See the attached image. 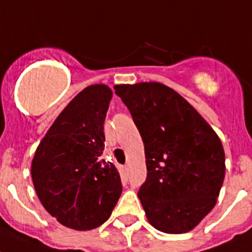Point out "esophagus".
<instances>
[{
  "label": "esophagus",
  "mask_w": 252,
  "mask_h": 252,
  "mask_svg": "<svg viewBox=\"0 0 252 252\" xmlns=\"http://www.w3.org/2000/svg\"><path fill=\"white\" fill-rule=\"evenodd\" d=\"M120 173H122V175L124 177V178H126V177H128V168H126V165L120 166Z\"/></svg>",
  "instance_id": "esophagus-1"
}]
</instances>
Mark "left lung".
<instances>
[{
  "mask_svg": "<svg viewBox=\"0 0 252 252\" xmlns=\"http://www.w3.org/2000/svg\"><path fill=\"white\" fill-rule=\"evenodd\" d=\"M145 145L147 178L138 197L152 227L193 229L217 204L225 175L220 138L191 103L158 82L116 84Z\"/></svg>",
  "mask_w": 252,
  "mask_h": 252,
  "instance_id": "1",
  "label": "left lung"
}]
</instances>
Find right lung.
I'll use <instances>...</instances> for the list:
<instances>
[{
	"label": "right lung",
	"mask_w": 252,
	"mask_h": 252,
	"mask_svg": "<svg viewBox=\"0 0 252 252\" xmlns=\"http://www.w3.org/2000/svg\"><path fill=\"white\" fill-rule=\"evenodd\" d=\"M111 98L106 84L86 87L56 118L32 161L39 201L51 217L71 229L100 227L122 194L118 169L113 162L98 161Z\"/></svg>",
	"instance_id": "add662e5"
}]
</instances>
